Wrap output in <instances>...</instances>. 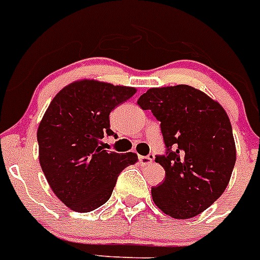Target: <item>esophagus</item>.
<instances>
[{"instance_id":"obj_1","label":"esophagus","mask_w":260,"mask_h":260,"mask_svg":"<svg viewBox=\"0 0 260 260\" xmlns=\"http://www.w3.org/2000/svg\"><path fill=\"white\" fill-rule=\"evenodd\" d=\"M139 161H140V164H143V165H149V164L153 161V157L152 156H139Z\"/></svg>"}]
</instances>
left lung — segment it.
Instances as JSON below:
<instances>
[{"mask_svg":"<svg viewBox=\"0 0 260 260\" xmlns=\"http://www.w3.org/2000/svg\"><path fill=\"white\" fill-rule=\"evenodd\" d=\"M137 104L160 121L165 153L154 161L165 169L152 189L154 204L173 218L186 219L213 205L228 186L237 152L228 113L190 86L150 88Z\"/></svg>","mask_w":260,"mask_h":260,"instance_id":"8db88e82","label":"left lung"}]
</instances>
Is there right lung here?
Segmentation results:
<instances>
[{
  "label": "right lung",
  "instance_id": "add662e5",
  "mask_svg": "<svg viewBox=\"0 0 260 260\" xmlns=\"http://www.w3.org/2000/svg\"><path fill=\"white\" fill-rule=\"evenodd\" d=\"M132 87L82 80L56 93L39 124V162L55 196L71 210L87 213L110 200L120 172L137 154L102 147L103 137L116 136L110 113L132 98Z\"/></svg>",
  "mask_w": 260,
  "mask_h": 260
}]
</instances>
